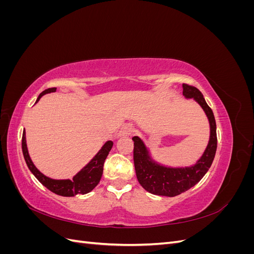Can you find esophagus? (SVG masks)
I'll return each mask as SVG.
<instances>
[{"mask_svg":"<svg viewBox=\"0 0 254 254\" xmlns=\"http://www.w3.org/2000/svg\"><path fill=\"white\" fill-rule=\"evenodd\" d=\"M132 131H133V128L131 125H129V124L124 125L120 130L119 136H128L132 133Z\"/></svg>","mask_w":254,"mask_h":254,"instance_id":"esophagus-1","label":"esophagus"}]
</instances>
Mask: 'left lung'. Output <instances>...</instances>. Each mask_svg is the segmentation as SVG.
<instances>
[{"label": "left lung", "instance_id": "1", "mask_svg": "<svg viewBox=\"0 0 254 254\" xmlns=\"http://www.w3.org/2000/svg\"><path fill=\"white\" fill-rule=\"evenodd\" d=\"M183 95L194 98L202 107L210 122V141L202 157L194 166L173 168L165 167L152 161L147 148L139 136H133V161L137 181L153 195L174 197L190 190L202 179L209 171L217 148L216 122L212 109L205 103L203 95L197 88L183 83Z\"/></svg>", "mask_w": 254, "mask_h": 254}]
</instances>
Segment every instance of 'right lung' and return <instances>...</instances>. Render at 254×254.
Returning <instances> with one entry per match:
<instances>
[{
    "mask_svg": "<svg viewBox=\"0 0 254 254\" xmlns=\"http://www.w3.org/2000/svg\"><path fill=\"white\" fill-rule=\"evenodd\" d=\"M55 91H56V88H50V89L44 90L42 93H40V95L38 96L37 102L39 101L44 94L51 93V92H55ZM112 146H113L112 141L106 142L105 145L102 147V149L96 153V156L92 159L78 174H76L73 177V180H70V179L55 180V179L49 178V177L44 176L42 173L38 171V168L34 165L33 161L30 160V157L28 155L25 131H23V135H22V151L29 171L33 173V175L43 184L45 188L49 189L51 191H53V193L60 196H64V197H73L78 194H81V195L87 194L97 186L99 180L102 178L105 160L107 156H108L109 151L111 150Z\"/></svg>",
    "mask_w": 254,
    "mask_h": 254,
    "instance_id": "1",
    "label": "right lung"
}]
</instances>
